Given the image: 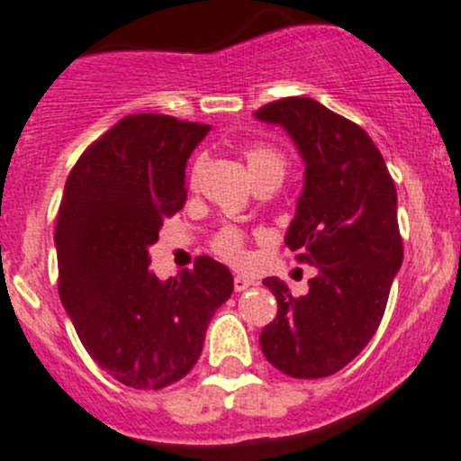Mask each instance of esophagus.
Segmentation results:
<instances>
[{
	"label": "esophagus",
	"mask_w": 461,
	"mask_h": 461,
	"mask_svg": "<svg viewBox=\"0 0 461 461\" xmlns=\"http://www.w3.org/2000/svg\"><path fill=\"white\" fill-rule=\"evenodd\" d=\"M252 285H257V281H254V278L243 276V274H236L234 276V290L236 292H245L248 287H252Z\"/></svg>",
	"instance_id": "esophagus-1"
}]
</instances>
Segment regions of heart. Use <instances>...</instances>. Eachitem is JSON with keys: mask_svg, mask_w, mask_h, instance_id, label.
Instances as JSON below:
<instances>
[{"mask_svg": "<svg viewBox=\"0 0 461 461\" xmlns=\"http://www.w3.org/2000/svg\"><path fill=\"white\" fill-rule=\"evenodd\" d=\"M245 162H248L249 176L254 183H263V180H272V183H281L287 174V156L276 149L274 144H252L245 149ZM201 162L194 165V176H196ZM212 249L227 263L240 265L248 258V249H245V234L239 227L225 225L213 234Z\"/></svg>", "mask_w": 461, "mask_h": 461, "instance_id": "heart-1", "label": "heart"}]
</instances>
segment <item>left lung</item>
Masks as SVG:
<instances>
[{
	"instance_id": "left-lung-1",
	"label": "left lung",
	"mask_w": 461,
	"mask_h": 461,
	"mask_svg": "<svg viewBox=\"0 0 461 461\" xmlns=\"http://www.w3.org/2000/svg\"><path fill=\"white\" fill-rule=\"evenodd\" d=\"M257 118L285 127L303 156L305 185L285 245L317 267L305 296L265 278L278 312L260 348L287 376L321 379L350 364L384 317L403 260L397 189L368 133L312 97L269 102Z\"/></svg>"
}]
</instances>
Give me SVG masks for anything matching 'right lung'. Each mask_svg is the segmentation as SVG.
I'll return each instance as SVG.
<instances>
[{
    "mask_svg": "<svg viewBox=\"0 0 461 461\" xmlns=\"http://www.w3.org/2000/svg\"><path fill=\"white\" fill-rule=\"evenodd\" d=\"M207 131L171 115H127L88 144L64 185L59 299L91 359L129 388L183 379L234 290L230 269L209 257L169 281L149 269L162 222L187 201L185 167Z\"/></svg>",
    "mask_w": 461,
    "mask_h": 461,
    "instance_id": "1",
    "label": "right lung"
}]
</instances>
